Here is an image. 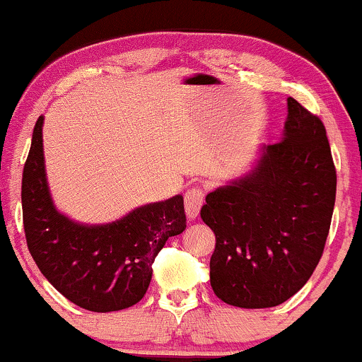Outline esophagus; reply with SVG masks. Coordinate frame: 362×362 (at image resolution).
<instances>
[{
	"instance_id": "34e87169",
	"label": "esophagus",
	"mask_w": 362,
	"mask_h": 362,
	"mask_svg": "<svg viewBox=\"0 0 362 362\" xmlns=\"http://www.w3.org/2000/svg\"><path fill=\"white\" fill-rule=\"evenodd\" d=\"M205 202V191L202 188H189L185 194V208L188 218H197Z\"/></svg>"
}]
</instances>
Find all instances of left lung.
<instances>
[{
  "label": "left lung",
  "instance_id": "8db88e82",
  "mask_svg": "<svg viewBox=\"0 0 362 362\" xmlns=\"http://www.w3.org/2000/svg\"><path fill=\"white\" fill-rule=\"evenodd\" d=\"M335 186L324 123L288 98L281 140L262 144L247 174L206 194L215 295L239 308H269L298 293L324 252Z\"/></svg>",
  "mask_w": 362,
  "mask_h": 362
}]
</instances>
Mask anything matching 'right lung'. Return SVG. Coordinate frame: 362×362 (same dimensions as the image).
Returning <instances> with one entry per match:
<instances>
[{"label":"right lung","instance_id":"1","mask_svg":"<svg viewBox=\"0 0 362 362\" xmlns=\"http://www.w3.org/2000/svg\"><path fill=\"white\" fill-rule=\"evenodd\" d=\"M44 117L35 123L21 180L27 244L49 283L89 312L129 308L146 295L152 264L169 237L186 228L181 194L147 203L108 223H83L55 206L47 181Z\"/></svg>","mask_w":362,"mask_h":362}]
</instances>
